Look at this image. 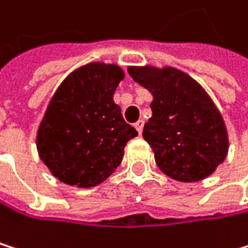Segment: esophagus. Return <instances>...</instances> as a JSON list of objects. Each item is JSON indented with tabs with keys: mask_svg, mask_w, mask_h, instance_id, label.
Wrapping results in <instances>:
<instances>
[{
	"mask_svg": "<svg viewBox=\"0 0 248 248\" xmlns=\"http://www.w3.org/2000/svg\"><path fill=\"white\" fill-rule=\"evenodd\" d=\"M135 129L138 131L140 135L142 134V129H144V122H142V120H138V122L135 123Z\"/></svg>",
	"mask_w": 248,
	"mask_h": 248,
	"instance_id": "esophagus-1",
	"label": "esophagus"
}]
</instances>
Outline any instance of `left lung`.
Returning <instances> with one entry per match:
<instances>
[{
    "instance_id": "8db88e82",
    "label": "left lung",
    "mask_w": 248,
    "mask_h": 248,
    "mask_svg": "<svg viewBox=\"0 0 248 248\" xmlns=\"http://www.w3.org/2000/svg\"><path fill=\"white\" fill-rule=\"evenodd\" d=\"M128 73L153 95V116L142 137L158 169L179 182L210 176L226 158L229 140L223 117L204 88L170 66H129Z\"/></svg>"
}]
</instances>
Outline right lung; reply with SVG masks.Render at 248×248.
Returning <instances> with one entry per match:
<instances>
[{
    "label": "right lung",
    "mask_w": 248,
    "mask_h": 248,
    "mask_svg": "<svg viewBox=\"0 0 248 248\" xmlns=\"http://www.w3.org/2000/svg\"><path fill=\"white\" fill-rule=\"evenodd\" d=\"M125 72L93 62L73 70L51 97L36 132L41 160L59 181L91 188L122 163L138 132L123 120L113 94Z\"/></svg>",
    "instance_id": "obj_1"
}]
</instances>
